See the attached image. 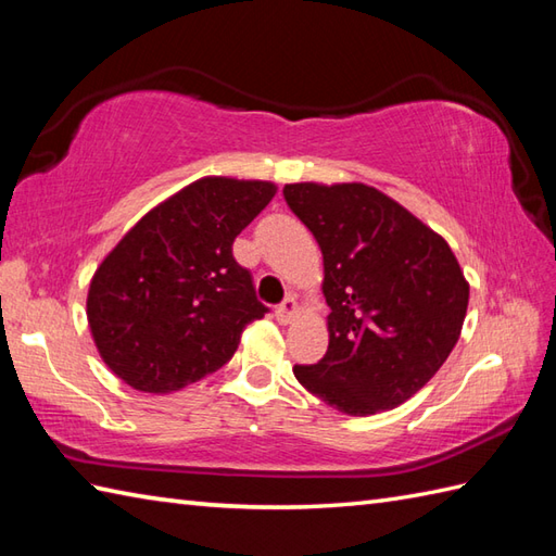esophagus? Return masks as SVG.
Listing matches in <instances>:
<instances>
[{
	"mask_svg": "<svg viewBox=\"0 0 556 556\" xmlns=\"http://www.w3.org/2000/svg\"><path fill=\"white\" fill-rule=\"evenodd\" d=\"M298 314H300V306L292 298H288L286 302L278 304V309H276V318L280 320V324H290V320H294V316H298Z\"/></svg>",
	"mask_w": 556,
	"mask_h": 556,
	"instance_id": "1",
	"label": "esophagus"
}]
</instances>
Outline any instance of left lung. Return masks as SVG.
<instances>
[{
    "instance_id": "left-lung-1",
    "label": "left lung",
    "mask_w": 556,
    "mask_h": 556,
    "mask_svg": "<svg viewBox=\"0 0 556 556\" xmlns=\"http://www.w3.org/2000/svg\"><path fill=\"white\" fill-rule=\"evenodd\" d=\"M292 214L324 254L328 350L294 366L302 386L350 416L400 406L438 374L464 326L468 282L445 238L364 182H292Z\"/></svg>"
}]
</instances>
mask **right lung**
Returning a JSON list of instances; mask_svg holds the SVG:
<instances>
[{"label":"right lung","mask_w":556,"mask_h":556,"mask_svg":"<svg viewBox=\"0 0 556 556\" xmlns=\"http://www.w3.org/2000/svg\"><path fill=\"white\" fill-rule=\"evenodd\" d=\"M276 185L208 176L135 224L94 270L88 324L104 364L140 392L166 394L218 371L268 309L232 242Z\"/></svg>","instance_id":"add662e5"}]
</instances>
